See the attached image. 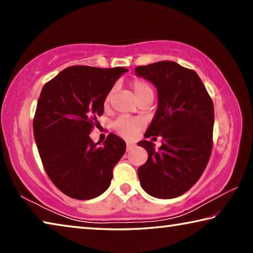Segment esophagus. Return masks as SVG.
Returning a JSON list of instances; mask_svg holds the SVG:
<instances>
[{
    "label": "esophagus",
    "instance_id": "esophagus-1",
    "mask_svg": "<svg viewBox=\"0 0 253 253\" xmlns=\"http://www.w3.org/2000/svg\"><path fill=\"white\" fill-rule=\"evenodd\" d=\"M135 147V145L132 144V143H126V151L127 152H129V151H131L132 148Z\"/></svg>",
    "mask_w": 253,
    "mask_h": 253
}]
</instances>
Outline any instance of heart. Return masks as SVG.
I'll return each instance as SVG.
<instances>
[{"label": "heart", "instance_id": "1", "mask_svg": "<svg viewBox=\"0 0 253 253\" xmlns=\"http://www.w3.org/2000/svg\"><path fill=\"white\" fill-rule=\"evenodd\" d=\"M130 87L132 90H134L135 95L137 97V99L139 101L143 99L144 97H146L148 95H153V89L151 85H149L146 81L140 80V79H136L132 81L130 84ZM114 89L107 93V96L105 98L104 105L105 107H108L110 104L111 97L114 95ZM114 129L116 130L118 135H121L124 138H132L137 132H138L143 127V122L140 119H136V118H130V117H119L116 122L114 123Z\"/></svg>", "mask_w": 253, "mask_h": 253}]
</instances>
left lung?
<instances>
[{
    "label": "left lung",
    "instance_id": "obj_1",
    "mask_svg": "<svg viewBox=\"0 0 253 253\" xmlns=\"http://www.w3.org/2000/svg\"><path fill=\"white\" fill-rule=\"evenodd\" d=\"M135 72L151 81L158 93L145 138H163L158 151L151 140L138 143L148 153L147 162L138 168L140 185L154 198H177L199 181L211 156L213 101L198 74L176 62L139 66Z\"/></svg>",
    "mask_w": 253,
    "mask_h": 253
}]
</instances>
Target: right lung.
I'll return each instance as SVG.
<instances>
[{
    "label": "right lung",
    "instance_id": "1",
    "mask_svg": "<svg viewBox=\"0 0 253 253\" xmlns=\"http://www.w3.org/2000/svg\"><path fill=\"white\" fill-rule=\"evenodd\" d=\"M125 68L72 66L46 83L38 100L33 134L42 164L62 193L97 198L109 187L126 143L109 134L99 146L89 134L104 114V101Z\"/></svg>",
    "mask_w": 253,
    "mask_h": 253
}]
</instances>
